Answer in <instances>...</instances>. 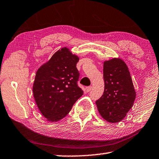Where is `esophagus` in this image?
Instances as JSON below:
<instances>
[{"label":"esophagus","instance_id":"esophagus-1","mask_svg":"<svg viewBox=\"0 0 159 159\" xmlns=\"http://www.w3.org/2000/svg\"><path fill=\"white\" fill-rule=\"evenodd\" d=\"M91 89H92L91 86H87V87H86V91H87V92L91 91Z\"/></svg>","mask_w":159,"mask_h":159}]
</instances>
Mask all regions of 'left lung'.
Wrapping results in <instances>:
<instances>
[{
    "instance_id": "obj_1",
    "label": "left lung",
    "mask_w": 159,
    "mask_h": 159,
    "mask_svg": "<svg viewBox=\"0 0 159 159\" xmlns=\"http://www.w3.org/2000/svg\"><path fill=\"white\" fill-rule=\"evenodd\" d=\"M104 90L96 100L98 109L107 121H121L133 107L136 98L129 71L120 59L104 61L103 68Z\"/></svg>"
}]
</instances>
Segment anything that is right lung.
<instances>
[{"instance_id":"1","label":"right lung","mask_w":159,"mask_h":159,"mask_svg":"<svg viewBox=\"0 0 159 159\" xmlns=\"http://www.w3.org/2000/svg\"><path fill=\"white\" fill-rule=\"evenodd\" d=\"M78 61L76 55L63 48L37 72L33 95L39 109L50 121L64 118L84 93L77 84Z\"/></svg>"}]
</instances>
